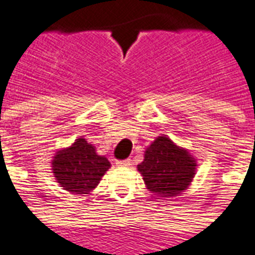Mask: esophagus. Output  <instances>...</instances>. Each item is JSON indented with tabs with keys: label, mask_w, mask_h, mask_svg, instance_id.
Listing matches in <instances>:
<instances>
[{
	"label": "esophagus",
	"mask_w": 255,
	"mask_h": 255,
	"mask_svg": "<svg viewBox=\"0 0 255 255\" xmlns=\"http://www.w3.org/2000/svg\"><path fill=\"white\" fill-rule=\"evenodd\" d=\"M117 166L118 167H127L131 165V161L129 160H123V161H117Z\"/></svg>",
	"instance_id": "obj_1"
}]
</instances>
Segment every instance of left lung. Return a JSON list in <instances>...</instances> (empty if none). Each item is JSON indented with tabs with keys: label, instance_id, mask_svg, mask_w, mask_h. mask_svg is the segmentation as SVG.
<instances>
[{
	"label": "left lung",
	"instance_id": "8db88e82",
	"mask_svg": "<svg viewBox=\"0 0 255 255\" xmlns=\"http://www.w3.org/2000/svg\"><path fill=\"white\" fill-rule=\"evenodd\" d=\"M196 167V158L188 149L177 145L167 134H162L146 146L137 170L152 194L174 198L191 185Z\"/></svg>",
	"mask_w": 255,
	"mask_h": 255
}]
</instances>
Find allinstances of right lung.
Returning <instances> with one entry per match:
<instances>
[{
    "mask_svg": "<svg viewBox=\"0 0 255 255\" xmlns=\"http://www.w3.org/2000/svg\"><path fill=\"white\" fill-rule=\"evenodd\" d=\"M51 170L60 187L74 195L90 194L102 179L111 163L97 153L93 144L80 136L67 148L56 150Z\"/></svg>",
    "mask_w": 255,
    "mask_h": 255,
    "instance_id": "right-lung-1",
    "label": "right lung"
}]
</instances>
